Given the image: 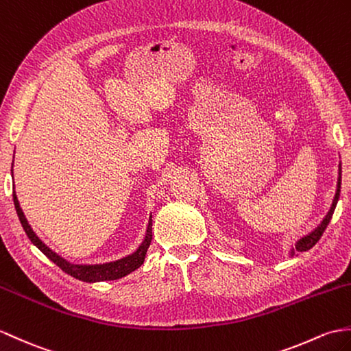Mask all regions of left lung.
I'll return each mask as SVG.
<instances>
[{
	"instance_id": "8db88e82",
	"label": "left lung",
	"mask_w": 351,
	"mask_h": 351,
	"mask_svg": "<svg viewBox=\"0 0 351 351\" xmlns=\"http://www.w3.org/2000/svg\"><path fill=\"white\" fill-rule=\"evenodd\" d=\"M339 191H341V162H339V170H338V182H337V191H335V197H333L332 200V206L329 209V213L326 214V217L323 218V221L315 227V229L311 232L305 234L304 238H300L296 243L295 247H291L290 250V257L295 256V252H304V251H308L311 250L317 242H319V239L322 238L323 232L326 230V227H328L330 218L333 215V210H335L337 208V203H338V199H339Z\"/></svg>"
}]
</instances>
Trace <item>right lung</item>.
Wrapping results in <instances>:
<instances>
[{
	"label": "right lung",
	"instance_id": "1",
	"mask_svg": "<svg viewBox=\"0 0 351 351\" xmlns=\"http://www.w3.org/2000/svg\"><path fill=\"white\" fill-rule=\"evenodd\" d=\"M12 169H13V166H12ZM12 173H13V170H12ZM13 202H14L16 214H18L19 221L23 227V230H25L27 236L29 238V241L34 243V245L40 251H42L49 260H52V262L56 266H60L65 274L71 275L73 278L85 281V282L119 280V278H122V276H125L128 274H132L133 271H136V269L141 267L142 263L145 262L146 251H148V248L151 245V241H152V215L149 217L148 226H146V233H145V238H143L142 243L138 245V248L134 252H132V254H128V256L122 257L119 260H115V262H109V263L75 265V263H70L69 260H65L60 254H56V252L49 248L46 243L36 234V232L31 229L27 217L23 215V210L19 205V200H18V195H16V191H13Z\"/></svg>",
	"mask_w": 351,
	"mask_h": 351
}]
</instances>
